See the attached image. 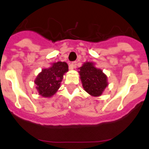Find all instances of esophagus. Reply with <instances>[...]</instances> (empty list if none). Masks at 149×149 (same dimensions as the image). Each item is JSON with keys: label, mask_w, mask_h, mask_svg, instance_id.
Here are the masks:
<instances>
[{"label": "esophagus", "mask_w": 149, "mask_h": 149, "mask_svg": "<svg viewBox=\"0 0 149 149\" xmlns=\"http://www.w3.org/2000/svg\"><path fill=\"white\" fill-rule=\"evenodd\" d=\"M77 67V62L76 61H73V62H72L71 64H70V70H74V69L76 68Z\"/></svg>", "instance_id": "34e87169"}]
</instances>
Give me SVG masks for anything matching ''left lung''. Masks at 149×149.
Returning a JSON list of instances; mask_svg holds the SVG:
<instances>
[{"instance_id": "8db88e82", "label": "left lung", "mask_w": 149, "mask_h": 149, "mask_svg": "<svg viewBox=\"0 0 149 149\" xmlns=\"http://www.w3.org/2000/svg\"><path fill=\"white\" fill-rule=\"evenodd\" d=\"M78 70L84 90L89 95L98 97L108 86L107 76L101 69L95 67V64L86 61Z\"/></svg>"}]
</instances>
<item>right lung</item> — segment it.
<instances>
[{
  "label": "right lung",
  "mask_w": 149,
  "mask_h": 149,
  "mask_svg": "<svg viewBox=\"0 0 149 149\" xmlns=\"http://www.w3.org/2000/svg\"><path fill=\"white\" fill-rule=\"evenodd\" d=\"M68 70V64L64 61L52 63L50 67L42 69L34 81L39 95L44 98L53 96L60 88L63 76Z\"/></svg>",
  "instance_id": "1"
}]
</instances>
